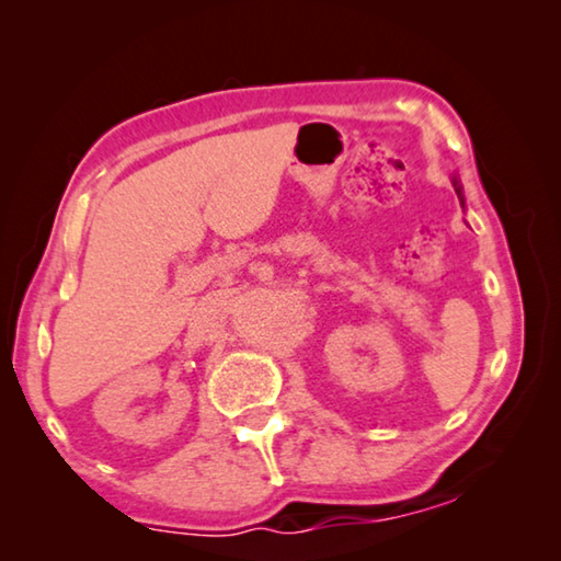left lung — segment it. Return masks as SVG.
I'll use <instances>...</instances> for the list:
<instances>
[{"instance_id": "obj_1", "label": "left lung", "mask_w": 561, "mask_h": 561, "mask_svg": "<svg viewBox=\"0 0 561 561\" xmlns=\"http://www.w3.org/2000/svg\"><path fill=\"white\" fill-rule=\"evenodd\" d=\"M453 187H455V193H458V197H460V205L465 207V195H462V185H460L458 175H453Z\"/></svg>"}]
</instances>
